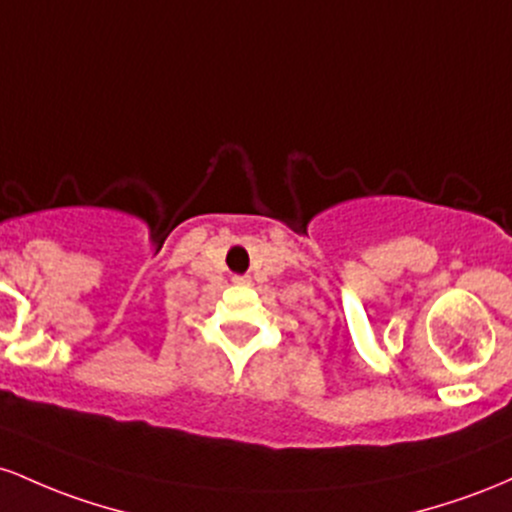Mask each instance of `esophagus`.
I'll return each instance as SVG.
<instances>
[{
    "mask_svg": "<svg viewBox=\"0 0 512 512\" xmlns=\"http://www.w3.org/2000/svg\"><path fill=\"white\" fill-rule=\"evenodd\" d=\"M234 283H237V285H249L251 280H249V275H234Z\"/></svg>",
    "mask_w": 512,
    "mask_h": 512,
    "instance_id": "obj_1",
    "label": "esophagus"
}]
</instances>
